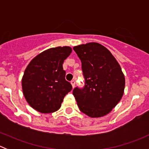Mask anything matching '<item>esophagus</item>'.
I'll use <instances>...</instances> for the list:
<instances>
[{"label": "esophagus", "instance_id": "obj_1", "mask_svg": "<svg viewBox=\"0 0 149 149\" xmlns=\"http://www.w3.org/2000/svg\"><path fill=\"white\" fill-rule=\"evenodd\" d=\"M70 84H71L72 87H73V88H74L75 87V81L74 80L71 81H70Z\"/></svg>", "mask_w": 149, "mask_h": 149}]
</instances>
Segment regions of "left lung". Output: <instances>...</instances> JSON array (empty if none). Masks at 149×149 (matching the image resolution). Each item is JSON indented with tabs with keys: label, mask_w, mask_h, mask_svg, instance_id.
<instances>
[{
	"label": "left lung",
	"mask_w": 149,
	"mask_h": 149,
	"mask_svg": "<svg viewBox=\"0 0 149 149\" xmlns=\"http://www.w3.org/2000/svg\"><path fill=\"white\" fill-rule=\"evenodd\" d=\"M81 61L85 86L75 88L79 109L90 118H100L112 110L124 94L125 79L110 51L97 42L75 46Z\"/></svg>",
	"instance_id": "obj_1"
}]
</instances>
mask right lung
I'll use <instances>...</instances> for the list:
<instances>
[{
  "label": "right lung",
  "instance_id": "right-lung-1",
  "mask_svg": "<svg viewBox=\"0 0 149 149\" xmlns=\"http://www.w3.org/2000/svg\"><path fill=\"white\" fill-rule=\"evenodd\" d=\"M72 48L57 47L43 51L25 69L22 91L29 104L41 113H52L61 108L72 86L65 80L63 64Z\"/></svg>",
  "mask_w": 149,
  "mask_h": 149
}]
</instances>
